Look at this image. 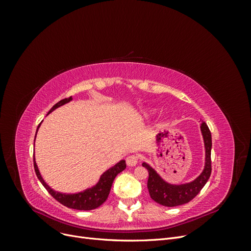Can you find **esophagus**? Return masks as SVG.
<instances>
[{
	"label": "esophagus",
	"mask_w": 251,
	"mask_h": 251,
	"mask_svg": "<svg viewBox=\"0 0 251 251\" xmlns=\"http://www.w3.org/2000/svg\"><path fill=\"white\" fill-rule=\"evenodd\" d=\"M138 161H139V158H138V156H136V155H130V156H127V158H126V164L128 166H135L136 164L138 163Z\"/></svg>",
	"instance_id": "obj_1"
}]
</instances>
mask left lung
<instances>
[{
  "label": "left lung",
  "mask_w": 251,
  "mask_h": 251,
  "mask_svg": "<svg viewBox=\"0 0 251 251\" xmlns=\"http://www.w3.org/2000/svg\"><path fill=\"white\" fill-rule=\"evenodd\" d=\"M200 127L205 147V164L202 173L194 181L184 184H171L163 180L150 164L142 163L143 168L149 172L148 189L151 198L155 202L168 207L179 206L192 201L206 184L211 174V134L205 123L201 124Z\"/></svg>",
  "instance_id": "8db88e82"
}]
</instances>
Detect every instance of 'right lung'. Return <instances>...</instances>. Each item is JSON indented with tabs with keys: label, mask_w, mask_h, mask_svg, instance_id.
<instances>
[{
	"label": "right lung",
	"mask_w": 251,
	"mask_h": 251,
	"mask_svg": "<svg viewBox=\"0 0 251 251\" xmlns=\"http://www.w3.org/2000/svg\"><path fill=\"white\" fill-rule=\"evenodd\" d=\"M71 100H72V97L62 100L56 104L53 105L51 110L49 111V113H51L52 111H54L55 109L60 107V105H64L65 103H68ZM40 126L41 124L39 125V126H37V130H39ZM37 130H36V133H37ZM35 137H36V134H35ZM33 164H34V171L37 178H39L41 183L44 185L45 188L47 189L48 193L53 197V198H54L56 201H58L60 204L65 205V206L73 208V209H77V210H91V209H95L97 207H100V205L108 199V196L110 194L111 186L113 184L114 179H115V177L120 172H123L126 168V161L121 160L114 166H112V168H110L108 171H105L94 186L87 188L83 192L76 193V194H64V193L55 192L54 189H52L46 182H45L39 171V168H37L34 155H33Z\"/></svg>",
	"instance_id": "add662e5"
}]
</instances>
